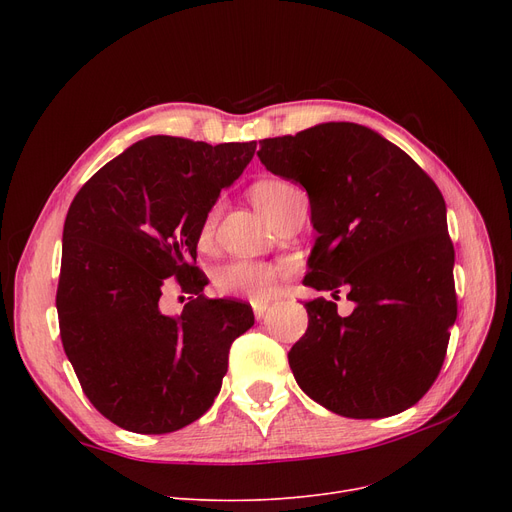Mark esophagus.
Instances as JSON below:
<instances>
[{"mask_svg":"<svg viewBox=\"0 0 512 512\" xmlns=\"http://www.w3.org/2000/svg\"><path fill=\"white\" fill-rule=\"evenodd\" d=\"M253 311H255V317H257V319H263V317L267 315V311H270V305L255 303V305H253Z\"/></svg>","mask_w":512,"mask_h":512,"instance_id":"esophagus-1","label":"esophagus"}]
</instances>
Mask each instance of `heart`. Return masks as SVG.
Returning a JSON list of instances; mask_svg holds the SVG:
<instances>
[{
    "instance_id": "1",
    "label": "heart",
    "mask_w": 512,
    "mask_h": 512,
    "mask_svg": "<svg viewBox=\"0 0 512 512\" xmlns=\"http://www.w3.org/2000/svg\"><path fill=\"white\" fill-rule=\"evenodd\" d=\"M294 191V186L284 180H263L253 188V203L272 220V215L284 203V199ZM215 226V209H211L199 228V245H207ZM280 278V270L270 263H257V261H232L222 265L215 272L213 284L215 290L224 297H242L253 303H263L272 297L276 282Z\"/></svg>"
}]
</instances>
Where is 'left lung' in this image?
I'll return each mask as SVG.
<instances>
[{"mask_svg":"<svg viewBox=\"0 0 512 512\" xmlns=\"http://www.w3.org/2000/svg\"><path fill=\"white\" fill-rule=\"evenodd\" d=\"M261 164L305 186L317 240L305 286L355 303H305L309 326L288 363L328 411L382 419L432 388L456 319L454 247L436 182L400 147L353 122L259 141Z\"/></svg>","mask_w":512,"mask_h":512,"instance_id":"obj_1","label":"left lung"}]
</instances>
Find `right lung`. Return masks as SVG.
Masks as SVG:
<instances>
[{
    "label": "right lung",
    "instance_id": "add662e5",
    "mask_svg": "<svg viewBox=\"0 0 512 512\" xmlns=\"http://www.w3.org/2000/svg\"><path fill=\"white\" fill-rule=\"evenodd\" d=\"M255 147L155 134L107 161L68 209L62 344L91 405L128 432L197 421L222 388L232 342L255 324L251 305L207 299L195 265L201 222ZM172 281L192 294L178 316L160 309Z\"/></svg>",
    "mask_w": 512,
    "mask_h": 512
}]
</instances>
